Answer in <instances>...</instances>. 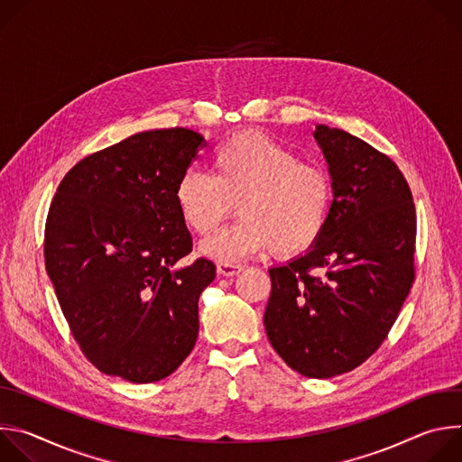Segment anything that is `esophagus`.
I'll return each mask as SVG.
<instances>
[{"instance_id": "1", "label": "esophagus", "mask_w": 462, "mask_h": 462, "mask_svg": "<svg viewBox=\"0 0 462 462\" xmlns=\"http://www.w3.org/2000/svg\"><path fill=\"white\" fill-rule=\"evenodd\" d=\"M245 267L239 265V263H217V274L230 278V276H237Z\"/></svg>"}]
</instances>
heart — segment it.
Here are the masks:
<instances>
[{"label": "heart", "instance_id": "obj_1", "mask_svg": "<svg viewBox=\"0 0 462 462\" xmlns=\"http://www.w3.org/2000/svg\"><path fill=\"white\" fill-rule=\"evenodd\" d=\"M175 203L184 225L199 236L214 234L237 203L241 219L201 245L212 259L232 263L269 248L294 257L323 234L333 182L276 139L245 131L214 152L212 175L189 170L179 179Z\"/></svg>", "mask_w": 462, "mask_h": 462}]
</instances>
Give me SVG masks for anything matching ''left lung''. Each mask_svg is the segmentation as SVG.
<instances>
[{
	"label": "left lung",
	"instance_id": "1",
	"mask_svg": "<svg viewBox=\"0 0 462 462\" xmlns=\"http://www.w3.org/2000/svg\"><path fill=\"white\" fill-rule=\"evenodd\" d=\"M312 137L333 182L331 216L307 252L269 269L263 321L291 369L331 378L369 358L397 319L413 283L417 219L411 189L389 157L325 124Z\"/></svg>",
	"mask_w": 462,
	"mask_h": 462
}]
</instances>
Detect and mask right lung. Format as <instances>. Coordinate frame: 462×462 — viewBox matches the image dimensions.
I'll list each match as a JSON object with an SVG mask.
<instances>
[{
  "instance_id": "add662e5",
  "label": "right lung",
  "mask_w": 462,
  "mask_h": 462,
  "mask_svg": "<svg viewBox=\"0 0 462 462\" xmlns=\"http://www.w3.org/2000/svg\"><path fill=\"white\" fill-rule=\"evenodd\" d=\"M205 137L150 129L82 159L60 182L45 267L84 355L134 383L171 374L199 335V296L216 265L191 252L175 188Z\"/></svg>"
}]
</instances>
